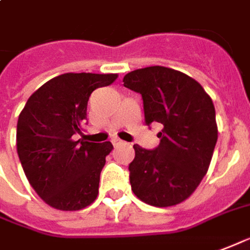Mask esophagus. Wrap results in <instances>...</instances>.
<instances>
[{"label": "esophagus", "mask_w": 250, "mask_h": 250, "mask_svg": "<svg viewBox=\"0 0 250 250\" xmlns=\"http://www.w3.org/2000/svg\"><path fill=\"white\" fill-rule=\"evenodd\" d=\"M112 144H113V146H118V145H123L124 141H121V140H118V138H113Z\"/></svg>", "instance_id": "1"}]
</instances>
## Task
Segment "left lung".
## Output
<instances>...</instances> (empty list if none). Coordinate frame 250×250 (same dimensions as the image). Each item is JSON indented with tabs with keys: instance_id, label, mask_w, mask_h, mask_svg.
<instances>
[{
	"instance_id": "8db88e82",
	"label": "left lung",
	"mask_w": 250,
	"mask_h": 250,
	"mask_svg": "<svg viewBox=\"0 0 250 250\" xmlns=\"http://www.w3.org/2000/svg\"><path fill=\"white\" fill-rule=\"evenodd\" d=\"M123 83L143 96L145 124L163 125L156 149L133 145V193L153 207L177 205L192 196L212 161L218 136L212 98L194 78L165 66L133 70Z\"/></svg>"
}]
</instances>
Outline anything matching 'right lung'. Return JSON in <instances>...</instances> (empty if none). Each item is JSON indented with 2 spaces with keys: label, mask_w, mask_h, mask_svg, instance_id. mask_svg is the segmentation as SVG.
Here are the masks:
<instances>
[{
  "label": "right lung",
  "mask_w": 250,
  "mask_h": 250,
  "mask_svg": "<svg viewBox=\"0 0 250 250\" xmlns=\"http://www.w3.org/2000/svg\"><path fill=\"white\" fill-rule=\"evenodd\" d=\"M118 74L65 73L29 97L17 123V153L29 184L48 205L81 210L98 196L100 174L112 152L104 144L74 141L86 121L89 97Z\"/></svg>",
  "instance_id": "obj_1"
}]
</instances>
